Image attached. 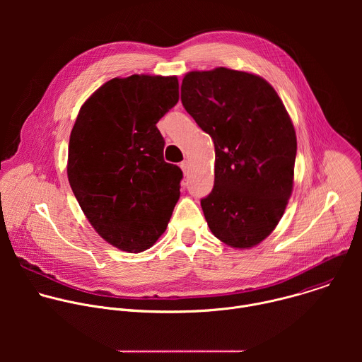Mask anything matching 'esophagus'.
<instances>
[{
	"instance_id": "obj_1",
	"label": "esophagus",
	"mask_w": 362,
	"mask_h": 362,
	"mask_svg": "<svg viewBox=\"0 0 362 362\" xmlns=\"http://www.w3.org/2000/svg\"><path fill=\"white\" fill-rule=\"evenodd\" d=\"M180 168H182V170H183V173L187 175V173H189V169H190V165H189L187 160H185V162L180 163Z\"/></svg>"
}]
</instances>
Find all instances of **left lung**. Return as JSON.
I'll list each match as a JSON object with an SVG mask.
<instances>
[{"label": "left lung", "mask_w": 362, "mask_h": 362, "mask_svg": "<svg viewBox=\"0 0 362 362\" xmlns=\"http://www.w3.org/2000/svg\"><path fill=\"white\" fill-rule=\"evenodd\" d=\"M182 103L215 144V186L200 200L211 232L238 249L261 243L293 187L296 134L282 100L265 78L218 67L187 73Z\"/></svg>", "instance_id": "left-lung-1"}]
</instances>
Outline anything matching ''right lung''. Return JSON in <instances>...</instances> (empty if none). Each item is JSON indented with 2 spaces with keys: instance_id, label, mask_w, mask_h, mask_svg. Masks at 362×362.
<instances>
[{
  "instance_id": "add662e5",
  "label": "right lung",
  "mask_w": 362,
  "mask_h": 362,
  "mask_svg": "<svg viewBox=\"0 0 362 362\" xmlns=\"http://www.w3.org/2000/svg\"><path fill=\"white\" fill-rule=\"evenodd\" d=\"M177 101L176 76L116 77L86 100L73 126L71 190L95 232L122 250L156 243L179 200L183 173L165 162L156 127Z\"/></svg>"
}]
</instances>
